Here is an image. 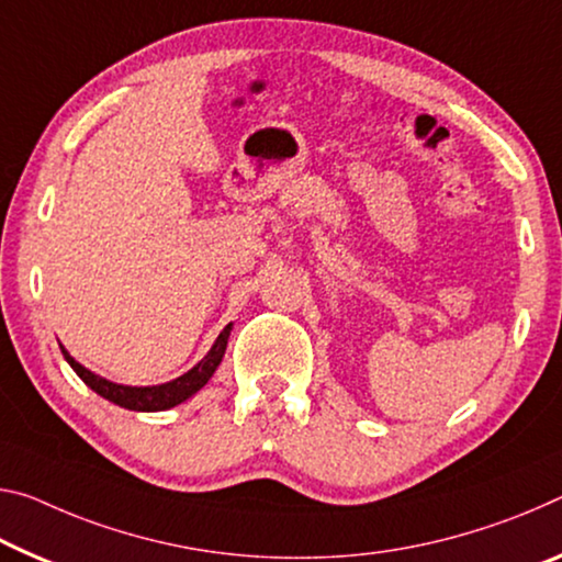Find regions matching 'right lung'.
<instances>
[{"mask_svg": "<svg viewBox=\"0 0 562 562\" xmlns=\"http://www.w3.org/2000/svg\"><path fill=\"white\" fill-rule=\"evenodd\" d=\"M229 333H233V323L222 329L215 345L210 347V352L204 355L192 370H187L184 375L162 382V385H147V387L120 385V382H112L102 375H97V372L87 370L85 364H79L72 355L65 350V347L61 345L59 347H61V355H65V360L72 364V370L77 372L79 380H82L87 387H92L97 395H102L104 400H110V403L120 405L124 409H135V413H159V409L182 405L184 400H190L194 393H200V390L207 385V380L215 375L222 358H225Z\"/></svg>", "mask_w": 562, "mask_h": 562, "instance_id": "obj_1", "label": "right lung"}]
</instances>
